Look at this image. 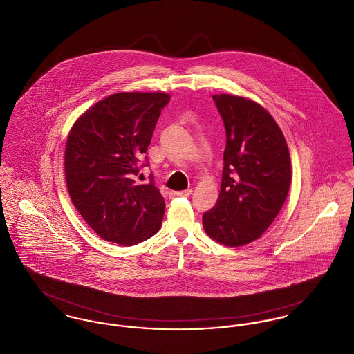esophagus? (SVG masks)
<instances>
[{
	"label": "esophagus",
	"mask_w": 354,
	"mask_h": 354,
	"mask_svg": "<svg viewBox=\"0 0 354 354\" xmlns=\"http://www.w3.org/2000/svg\"><path fill=\"white\" fill-rule=\"evenodd\" d=\"M191 190H183V191H169V196L171 198H175V196H189L191 195Z\"/></svg>",
	"instance_id": "34e87169"
}]
</instances>
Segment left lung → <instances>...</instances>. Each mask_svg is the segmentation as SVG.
I'll list each match as a JSON object with an SVG mask.
<instances>
[{
    "mask_svg": "<svg viewBox=\"0 0 354 354\" xmlns=\"http://www.w3.org/2000/svg\"><path fill=\"white\" fill-rule=\"evenodd\" d=\"M226 131L222 183L216 206L202 218L209 237L243 246L271 226L291 185L286 138L261 105L230 94L213 95Z\"/></svg>",
    "mask_w": 354,
    "mask_h": 354,
    "instance_id": "left-lung-1",
    "label": "left lung"
}]
</instances>
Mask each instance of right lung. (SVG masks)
Segmentation results:
<instances>
[{
  "mask_svg": "<svg viewBox=\"0 0 354 354\" xmlns=\"http://www.w3.org/2000/svg\"><path fill=\"white\" fill-rule=\"evenodd\" d=\"M169 100L158 91L111 94L86 110L68 133L67 190L83 219L105 241L136 245L162 226L165 202L153 178L137 186L132 176Z\"/></svg>",
  "mask_w": 354,
  "mask_h": 354,
  "instance_id": "add662e5",
  "label": "right lung"
}]
</instances>
